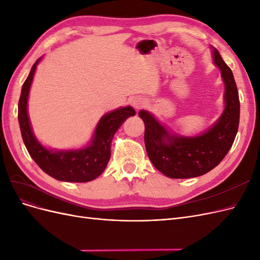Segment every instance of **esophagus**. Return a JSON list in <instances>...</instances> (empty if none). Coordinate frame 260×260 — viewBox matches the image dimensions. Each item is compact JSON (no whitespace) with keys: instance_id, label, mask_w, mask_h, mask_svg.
Wrapping results in <instances>:
<instances>
[{"instance_id":"esophagus-1","label":"esophagus","mask_w":260,"mask_h":260,"mask_svg":"<svg viewBox=\"0 0 260 260\" xmlns=\"http://www.w3.org/2000/svg\"><path fill=\"white\" fill-rule=\"evenodd\" d=\"M144 104H145V100L143 98L138 96V98H135V99L132 100V105H133V107H135L136 109L142 108L144 106Z\"/></svg>"}]
</instances>
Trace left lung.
<instances>
[{
  "instance_id": "obj_1",
  "label": "left lung",
  "mask_w": 260,
  "mask_h": 260,
  "mask_svg": "<svg viewBox=\"0 0 260 260\" xmlns=\"http://www.w3.org/2000/svg\"><path fill=\"white\" fill-rule=\"evenodd\" d=\"M211 58L224 84V108L216 122L198 136L171 132L147 111L139 112L145 124L144 143L149 160L168 178L188 179L207 174L230 151L240 122V100L232 70L210 46Z\"/></svg>"
}]
</instances>
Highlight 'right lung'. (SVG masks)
Returning <instances> with one entry per match:
<instances>
[{"label":"right lung","mask_w":260,"mask_h":260,"mask_svg":"<svg viewBox=\"0 0 260 260\" xmlns=\"http://www.w3.org/2000/svg\"><path fill=\"white\" fill-rule=\"evenodd\" d=\"M41 60L42 57L35 62L21 88L18 121L23 143L31 158L52 178L65 182H89L102 175L107 167L114 135L127 118L136 115V111L132 106H124L102 116L89 143L83 147L57 149L44 146L35 136L28 115L29 92L37 66Z\"/></svg>","instance_id":"add662e5"}]
</instances>
